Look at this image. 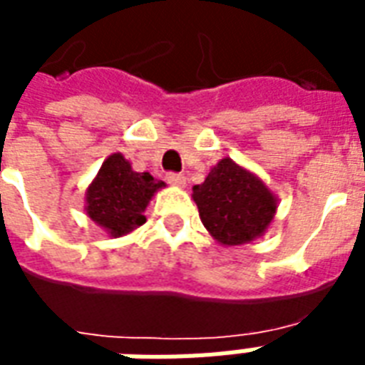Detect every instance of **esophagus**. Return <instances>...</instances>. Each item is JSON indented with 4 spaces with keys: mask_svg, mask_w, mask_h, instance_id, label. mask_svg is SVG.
Returning a JSON list of instances; mask_svg holds the SVG:
<instances>
[{
    "mask_svg": "<svg viewBox=\"0 0 365 365\" xmlns=\"http://www.w3.org/2000/svg\"><path fill=\"white\" fill-rule=\"evenodd\" d=\"M166 180H168V183L175 185V187H185V183H187L185 175L182 174H168L166 175Z\"/></svg>",
    "mask_w": 365,
    "mask_h": 365,
    "instance_id": "obj_1",
    "label": "esophagus"
}]
</instances>
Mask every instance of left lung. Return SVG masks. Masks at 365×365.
Segmentation results:
<instances>
[{
    "label": "left lung",
    "mask_w": 365,
    "mask_h": 365,
    "mask_svg": "<svg viewBox=\"0 0 365 365\" xmlns=\"http://www.w3.org/2000/svg\"><path fill=\"white\" fill-rule=\"evenodd\" d=\"M191 197L205 228L226 247L263 236L279 207L265 182L228 156L210 168L203 183L193 185Z\"/></svg>",
    "instance_id": "1"
}]
</instances>
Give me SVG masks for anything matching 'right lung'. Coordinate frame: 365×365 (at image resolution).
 <instances>
[{"instance_id":"add662e5","label":"right lung","mask_w":365,"mask_h":365,"mask_svg":"<svg viewBox=\"0 0 365 365\" xmlns=\"http://www.w3.org/2000/svg\"><path fill=\"white\" fill-rule=\"evenodd\" d=\"M162 187L166 183L148 172H135L125 156L114 153L102 162L96 178L86 187V217L108 236H125L145 224V210Z\"/></svg>"}]
</instances>
